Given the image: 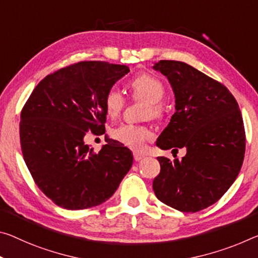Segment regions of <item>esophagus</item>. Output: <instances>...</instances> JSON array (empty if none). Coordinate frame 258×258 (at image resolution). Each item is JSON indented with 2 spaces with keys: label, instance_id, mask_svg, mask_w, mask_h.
<instances>
[{
  "label": "esophagus",
  "instance_id": "esophagus-1",
  "mask_svg": "<svg viewBox=\"0 0 258 258\" xmlns=\"http://www.w3.org/2000/svg\"><path fill=\"white\" fill-rule=\"evenodd\" d=\"M134 155V159H136L137 162H139V161H141L142 158H145V155H142V154H139V153H134L133 154Z\"/></svg>",
  "mask_w": 258,
  "mask_h": 258
}]
</instances>
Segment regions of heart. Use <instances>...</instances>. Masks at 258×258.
<instances>
[{"label": "heart", "mask_w": 258, "mask_h": 258, "mask_svg": "<svg viewBox=\"0 0 258 258\" xmlns=\"http://www.w3.org/2000/svg\"><path fill=\"white\" fill-rule=\"evenodd\" d=\"M128 89L134 100L146 102L145 118H159L163 114L161 100L165 94L164 85L156 77L141 75L128 83ZM125 107V97L117 88H110L104 96V110L110 118H116ZM111 137L130 148L140 150L153 138V132L145 125L121 124L111 131Z\"/></svg>", "instance_id": "heart-1"}]
</instances>
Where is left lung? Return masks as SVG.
I'll list each match as a JSON object with an SVG mask.
<instances>
[{
  "mask_svg": "<svg viewBox=\"0 0 258 258\" xmlns=\"http://www.w3.org/2000/svg\"><path fill=\"white\" fill-rule=\"evenodd\" d=\"M153 68L167 78L175 97V112L156 145L187 151L181 161L157 157L155 195L179 211L203 210L226 193L242 166L246 134L238 102L223 84L186 63L159 60Z\"/></svg>",
  "mask_w": 258,
  "mask_h": 258,
  "instance_id": "obj_1",
  "label": "left lung"
}]
</instances>
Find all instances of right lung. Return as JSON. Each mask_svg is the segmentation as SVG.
<instances>
[{"label": "right lung", "mask_w": 258, "mask_h": 258, "mask_svg": "<svg viewBox=\"0 0 258 258\" xmlns=\"http://www.w3.org/2000/svg\"><path fill=\"white\" fill-rule=\"evenodd\" d=\"M128 67L79 62L48 75L20 113L23 157L42 193L69 210L100 206L117 190L133 154L109 139L100 151L85 145L87 132L103 134L104 96Z\"/></svg>", "instance_id": "right-lung-1"}]
</instances>
